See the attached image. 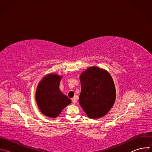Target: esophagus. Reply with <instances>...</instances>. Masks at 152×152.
Returning <instances> with one entry per match:
<instances>
[{"mask_svg":"<svg viewBox=\"0 0 152 152\" xmlns=\"http://www.w3.org/2000/svg\"><path fill=\"white\" fill-rule=\"evenodd\" d=\"M72 101L73 103H76V99H75V98L72 99Z\"/></svg>","mask_w":152,"mask_h":152,"instance_id":"34e87169","label":"esophagus"}]
</instances>
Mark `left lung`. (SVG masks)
Segmentation results:
<instances>
[{"mask_svg":"<svg viewBox=\"0 0 152 152\" xmlns=\"http://www.w3.org/2000/svg\"><path fill=\"white\" fill-rule=\"evenodd\" d=\"M81 93L79 102L91 118L105 115L114 104L116 90L113 79L106 70L93 66L80 76Z\"/></svg>","mask_w":152,"mask_h":152,"instance_id":"1","label":"left lung"}]
</instances>
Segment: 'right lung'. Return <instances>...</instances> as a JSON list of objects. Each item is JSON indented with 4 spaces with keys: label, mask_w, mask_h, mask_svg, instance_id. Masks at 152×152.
<instances>
[{
    "label": "right lung",
    "mask_w": 152,
    "mask_h": 152,
    "mask_svg": "<svg viewBox=\"0 0 152 152\" xmlns=\"http://www.w3.org/2000/svg\"><path fill=\"white\" fill-rule=\"evenodd\" d=\"M61 77L56 74H49L42 79L37 86V103L42 114L48 117H57L64 108L72 102L59 90Z\"/></svg>",
    "instance_id": "right-lung-1"
}]
</instances>
